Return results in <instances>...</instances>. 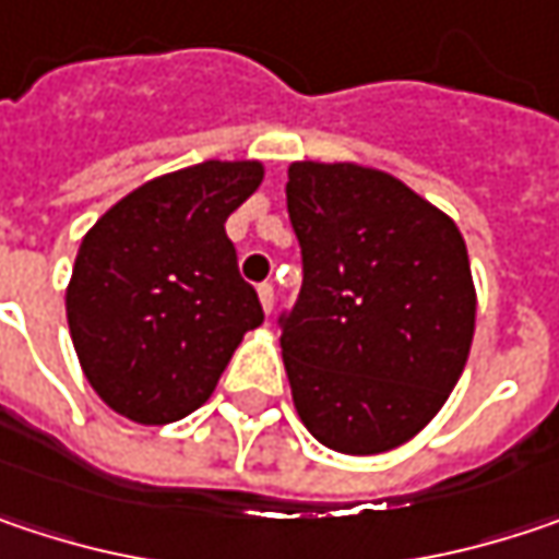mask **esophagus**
I'll list each match as a JSON object with an SVG mask.
<instances>
[{
  "instance_id": "1",
  "label": "esophagus",
  "mask_w": 559,
  "mask_h": 559,
  "mask_svg": "<svg viewBox=\"0 0 559 559\" xmlns=\"http://www.w3.org/2000/svg\"><path fill=\"white\" fill-rule=\"evenodd\" d=\"M259 300H262L265 313H272V310H275V287H272L269 281H262V284H259Z\"/></svg>"
}]
</instances>
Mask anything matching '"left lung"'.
Masks as SVG:
<instances>
[{
  "mask_svg": "<svg viewBox=\"0 0 559 559\" xmlns=\"http://www.w3.org/2000/svg\"><path fill=\"white\" fill-rule=\"evenodd\" d=\"M287 214L304 281L278 317L294 406L342 454L403 444L441 409L474 338V281L454 221L352 163H294Z\"/></svg>",
  "mask_w": 559,
  "mask_h": 559,
  "instance_id": "8db88e82",
  "label": "left lung"
}]
</instances>
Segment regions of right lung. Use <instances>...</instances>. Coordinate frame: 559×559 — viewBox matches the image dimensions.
<instances>
[{"label": "right lung", "instance_id": "1", "mask_svg": "<svg viewBox=\"0 0 559 559\" xmlns=\"http://www.w3.org/2000/svg\"><path fill=\"white\" fill-rule=\"evenodd\" d=\"M259 181V163L211 159L140 185L85 233L67 320L85 378L121 416L185 419L265 320L224 229Z\"/></svg>", "mask_w": 559, "mask_h": 559}]
</instances>
